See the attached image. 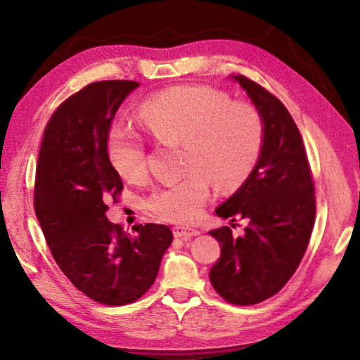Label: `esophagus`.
I'll return each instance as SVG.
<instances>
[{
  "label": "esophagus",
  "mask_w": 360,
  "mask_h": 360,
  "mask_svg": "<svg viewBox=\"0 0 360 360\" xmlns=\"http://www.w3.org/2000/svg\"><path fill=\"white\" fill-rule=\"evenodd\" d=\"M173 235L176 236V238L188 240V238H193V236H196V235H200V231H196V229H192V227L176 226V227H173Z\"/></svg>",
  "instance_id": "obj_1"
}]
</instances>
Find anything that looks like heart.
Masks as SVG:
<instances>
[{"instance_id": "heart-1", "label": "heart", "mask_w": 360, "mask_h": 360, "mask_svg": "<svg viewBox=\"0 0 360 360\" xmlns=\"http://www.w3.org/2000/svg\"><path fill=\"white\" fill-rule=\"evenodd\" d=\"M142 124L159 141H182V179L153 190L147 209L172 223H192L201 215L218 186L238 184L254 170L264 142V122L252 103L232 102L224 91L210 86H176L148 98L142 108ZM108 158L122 178L139 182L148 174L143 136L128 124L112 127Z\"/></svg>"}]
</instances>
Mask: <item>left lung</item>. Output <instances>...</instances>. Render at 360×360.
Instances as JSON below:
<instances>
[{"label":"left lung","mask_w":360,"mask_h":360,"mask_svg":"<svg viewBox=\"0 0 360 360\" xmlns=\"http://www.w3.org/2000/svg\"><path fill=\"white\" fill-rule=\"evenodd\" d=\"M233 79L262 114L264 142L249 178L215 210L248 224L236 238L227 226L209 232L221 246L209 277L226 302L246 307L277 294L297 271L314 227L316 196L307 150L286 106L244 75Z\"/></svg>","instance_id":"left-lung-1"}]
</instances>
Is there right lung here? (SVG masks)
I'll use <instances>...</instances> for the list:
<instances>
[{"mask_svg": "<svg viewBox=\"0 0 360 360\" xmlns=\"http://www.w3.org/2000/svg\"><path fill=\"white\" fill-rule=\"evenodd\" d=\"M137 86L103 80L68 97L44 128L37 162L34 207L51 254L75 288L108 307L147 292L173 241L164 224H137L127 233L105 215L124 188L106 150L110 128Z\"/></svg>", "mask_w": 360, "mask_h": 360, "instance_id": "right-lung-1", "label": "right lung"}]
</instances>
